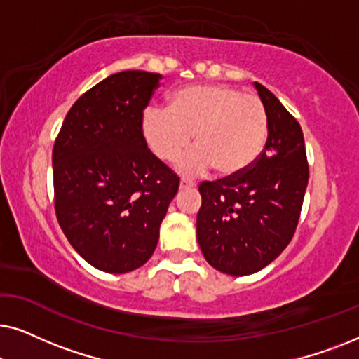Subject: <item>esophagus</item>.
Listing matches in <instances>:
<instances>
[{
    "label": "esophagus",
    "instance_id": "34e87169",
    "mask_svg": "<svg viewBox=\"0 0 359 359\" xmlns=\"http://www.w3.org/2000/svg\"><path fill=\"white\" fill-rule=\"evenodd\" d=\"M180 186H181V188H193V186H196V184H194V181L186 180V178H181Z\"/></svg>",
    "mask_w": 359,
    "mask_h": 359
}]
</instances>
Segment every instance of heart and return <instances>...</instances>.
Returning <instances> with one entry per match:
<instances>
[{
	"instance_id": "1",
	"label": "heart",
	"mask_w": 359,
	"mask_h": 359,
	"mask_svg": "<svg viewBox=\"0 0 359 359\" xmlns=\"http://www.w3.org/2000/svg\"><path fill=\"white\" fill-rule=\"evenodd\" d=\"M142 134L156 158L173 160L194 134V149L175 161L176 171L198 176L215 168L224 178L247 171L262 155L268 116L262 100L225 85H189L173 93L166 107H150Z\"/></svg>"
}]
</instances>
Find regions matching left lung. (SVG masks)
<instances>
[{
	"instance_id": "left-lung-1",
	"label": "left lung",
	"mask_w": 359,
	"mask_h": 359,
	"mask_svg": "<svg viewBox=\"0 0 359 359\" xmlns=\"http://www.w3.org/2000/svg\"><path fill=\"white\" fill-rule=\"evenodd\" d=\"M253 86L268 116L263 154L245 173L199 186L201 252L230 276L257 273L283 253L296 232L309 183L301 126L271 91Z\"/></svg>"
}]
</instances>
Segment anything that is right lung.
<instances>
[{"mask_svg":"<svg viewBox=\"0 0 359 359\" xmlns=\"http://www.w3.org/2000/svg\"><path fill=\"white\" fill-rule=\"evenodd\" d=\"M161 75L119 72L78 97L53 145L58 224L83 259L122 274L149 262L180 178L147 149L142 117Z\"/></svg>","mask_w":359,"mask_h":359,"instance_id":"obj_1","label":"right lung"}]
</instances>
